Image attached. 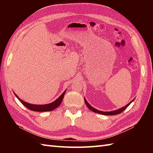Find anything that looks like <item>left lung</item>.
<instances>
[{
  "mask_svg": "<svg viewBox=\"0 0 153 153\" xmlns=\"http://www.w3.org/2000/svg\"><path fill=\"white\" fill-rule=\"evenodd\" d=\"M134 100H131V102H129L128 105H126L125 106H123V107H122V108H119V109H118V110H114V111H110V112H102V111H100V110H97V109H95V108H93V107L91 106V105H90L89 104V102L87 101V100L84 98V100H85V105H87V106L88 107V108L91 110H92L93 112H95V113H97V114H103V115H116V114H120L121 112H122L123 110H124L125 109H126L127 108H128V106L130 105V104L134 101Z\"/></svg>",
  "mask_w": 153,
  "mask_h": 153,
  "instance_id": "1",
  "label": "left lung"
}]
</instances>
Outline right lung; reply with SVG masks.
I'll return each mask as SVG.
<instances>
[{
  "mask_svg": "<svg viewBox=\"0 0 153 153\" xmlns=\"http://www.w3.org/2000/svg\"><path fill=\"white\" fill-rule=\"evenodd\" d=\"M66 91V90H65L64 92L62 94V95L58 97L56 100H54V102L49 104H47V105H31V104L25 102L24 100H22V99H19L18 97V95H16L15 93L14 95L19 99V101H20L23 105H24L28 109L33 110V111H36V112H46V111H52V110H53L54 109L56 108L58 106H60L64 96L65 95Z\"/></svg>",
  "mask_w": 153,
  "mask_h": 153,
  "instance_id": "obj_1",
  "label": "right lung"
}]
</instances>
